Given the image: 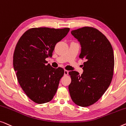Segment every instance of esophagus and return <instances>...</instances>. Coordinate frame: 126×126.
<instances>
[{
	"mask_svg": "<svg viewBox=\"0 0 126 126\" xmlns=\"http://www.w3.org/2000/svg\"><path fill=\"white\" fill-rule=\"evenodd\" d=\"M64 75H67L68 74V71L67 70H64Z\"/></svg>",
	"mask_w": 126,
	"mask_h": 126,
	"instance_id": "esophagus-1",
	"label": "esophagus"
}]
</instances>
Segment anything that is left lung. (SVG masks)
<instances>
[{
    "instance_id": "1",
    "label": "left lung",
    "mask_w": 126,
    "mask_h": 126,
    "mask_svg": "<svg viewBox=\"0 0 126 126\" xmlns=\"http://www.w3.org/2000/svg\"><path fill=\"white\" fill-rule=\"evenodd\" d=\"M71 34L81 46L79 58L85 60L83 72H69L71 82L68 90L72 100L81 107L96 102L107 90L112 79L114 51L109 40L96 28L84 27Z\"/></svg>"
}]
</instances>
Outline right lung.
Here are the masks:
<instances>
[{"label":"right lung","instance_id":"add662e5","mask_svg":"<svg viewBox=\"0 0 126 126\" xmlns=\"http://www.w3.org/2000/svg\"><path fill=\"white\" fill-rule=\"evenodd\" d=\"M69 28H33L17 42L13 56L18 82L27 96L38 104L52 100L57 91L63 68H54L46 61L52 57L56 44L67 35Z\"/></svg>","mask_w":126,"mask_h":126}]
</instances>
